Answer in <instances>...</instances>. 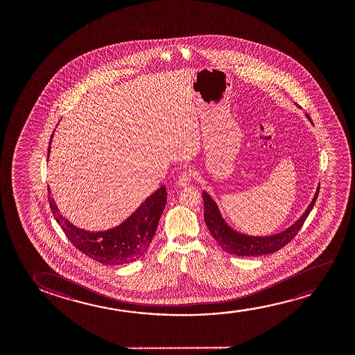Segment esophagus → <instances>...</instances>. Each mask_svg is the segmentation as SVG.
I'll list each match as a JSON object with an SVG mask.
<instances>
[{
    "mask_svg": "<svg viewBox=\"0 0 355 355\" xmlns=\"http://www.w3.org/2000/svg\"><path fill=\"white\" fill-rule=\"evenodd\" d=\"M193 177H194L193 171H183V172L178 175V184H180V187H187V185H189L190 182L193 180Z\"/></svg>",
    "mask_w": 355,
    "mask_h": 355,
    "instance_id": "34e87169",
    "label": "esophagus"
}]
</instances>
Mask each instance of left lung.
Returning <instances> with one entry per match:
<instances>
[{
	"label": "left lung",
	"instance_id": "obj_1",
	"mask_svg": "<svg viewBox=\"0 0 355 355\" xmlns=\"http://www.w3.org/2000/svg\"><path fill=\"white\" fill-rule=\"evenodd\" d=\"M319 190H320V185L318 187L314 199L308 206L306 214H303L292 227L286 229L282 233L277 234V235L262 238V236H248V235H243V234L234 232L233 229L229 228L228 224L224 222L222 216L219 214L217 205L206 191L202 193L205 223L207 225L211 235L218 243L219 246L228 253H232L235 256L256 257V256H264L269 253L277 252L284 246H286L287 243H290L301 230L302 225L306 222L308 214H311L313 206L315 204Z\"/></svg>",
	"mask_w": 355,
	"mask_h": 355
}]
</instances>
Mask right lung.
Wrapping results in <instances>:
<instances>
[{"instance_id":"right-lung-1","label":"right lung","mask_w":355,"mask_h":355,"mask_svg":"<svg viewBox=\"0 0 355 355\" xmlns=\"http://www.w3.org/2000/svg\"><path fill=\"white\" fill-rule=\"evenodd\" d=\"M52 137L53 133L49 139V156ZM49 194L51 190L49 188V207L69 241L83 254L107 266L133 262L146 252L167 200L166 187L164 185L150 195L135 214L116 228L105 232H87L75 227L68 219L64 218L53 198H51Z\"/></svg>"}]
</instances>
